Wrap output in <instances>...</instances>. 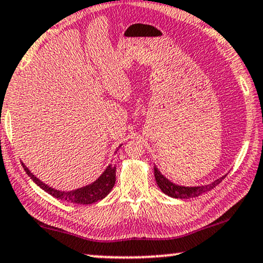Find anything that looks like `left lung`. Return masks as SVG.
<instances>
[{
    "label": "left lung",
    "mask_w": 263,
    "mask_h": 263,
    "mask_svg": "<svg viewBox=\"0 0 263 263\" xmlns=\"http://www.w3.org/2000/svg\"><path fill=\"white\" fill-rule=\"evenodd\" d=\"M154 175H155V181L158 183L159 188L161 189L162 193H165L166 195L171 198H177V199H188V198H195L199 195L204 194V193L214 189L216 185L220 184L226 176L223 177L216 179L215 182H212L210 184L200 185V187H183V185H178L172 183L171 181H168L167 178L164 177V175H161V172L158 170V167L154 166Z\"/></svg>",
    "instance_id": "1"
}]
</instances>
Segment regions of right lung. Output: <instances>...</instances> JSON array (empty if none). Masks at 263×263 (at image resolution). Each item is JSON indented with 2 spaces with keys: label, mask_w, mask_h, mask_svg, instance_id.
<instances>
[{
  "label": "right lung",
  "mask_w": 263,
  "mask_h": 263,
  "mask_svg": "<svg viewBox=\"0 0 263 263\" xmlns=\"http://www.w3.org/2000/svg\"><path fill=\"white\" fill-rule=\"evenodd\" d=\"M23 167H24V170L26 171L28 176H30V178H31L40 188H42L43 191L47 192L48 194L52 195V197L59 199V200L74 202V204L86 205V204H93V202L102 200L103 198L107 197L109 192L111 191L115 184L116 167L114 165H109L108 167L105 168V171L101 175V177L96 179L92 184L75 189V191H71V192H61V191H57V189L48 187L47 184L42 183L37 177H35V176L29 171V168L26 167L24 164H23Z\"/></svg>",
  "instance_id": "right-lung-1"
}]
</instances>
